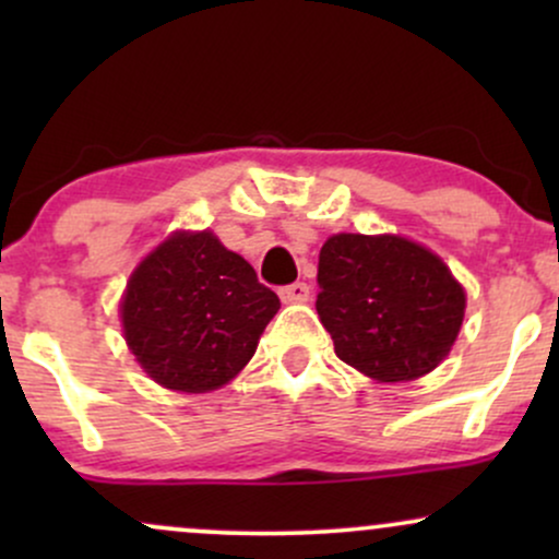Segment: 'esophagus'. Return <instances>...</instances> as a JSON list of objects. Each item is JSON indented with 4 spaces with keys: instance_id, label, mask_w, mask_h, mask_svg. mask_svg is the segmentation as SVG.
<instances>
[{
    "instance_id": "esophagus-1",
    "label": "esophagus",
    "mask_w": 559,
    "mask_h": 559,
    "mask_svg": "<svg viewBox=\"0 0 559 559\" xmlns=\"http://www.w3.org/2000/svg\"><path fill=\"white\" fill-rule=\"evenodd\" d=\"M278 297L281 301H286V305H301V301L310 299V286H307L305 281H297V284L281 288Z\"/></svg>"
}]
</instances>
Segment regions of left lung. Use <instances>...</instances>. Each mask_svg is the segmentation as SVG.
<instances>
[{"instance_id":"8db88e82","label":"left lung","mask_w":559,"mask_h":559,"mask_svg":"<svg viewBox=\"0 0 559 559\" xmlns=\"http://www.w3.org/2000/svg\"><path fill=\"white\" fill-rule=\"evenodd\" d=\"M318 286V316L336 357L381 383L431 373L465 318V288L444 260L404 236H331Z\"/></svg>"}]
</instances>
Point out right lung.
Listing matches in <instances>:
<instances>
[{
    "instance_id": "add662e5",
    "label": "right lung",
    "mask_w": 559,
    "mask_h": 559,
    "mask_svg": "<svg viewBox=\"0 0 559 559\" xmlns=\"http://www.w3.org/2000/svg\"><path fill=\"white\" fill-rule=\"evenodd\" d=\"M278 307L275 292L213 230H176L131 273L120 320L152 381L204 394L252 360Z\"/></svg>"
}]
</instances>
